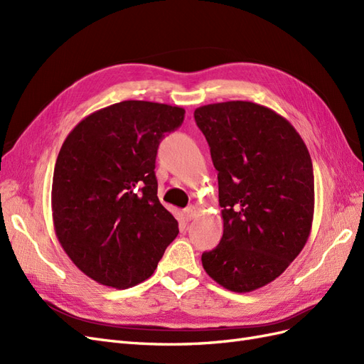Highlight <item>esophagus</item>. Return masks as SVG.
Instances as JSON below:
<instances>
[{
  "label": "esophagus",
  "mask_w": 364,
  "mask_h": 364,
  "mask_svg": "<svg viewBox=\"0 0 364 364\" xmlns=\"http://www.w3.org/2000/svg\"><path fill=\"white\" fill-rule=\"evenodd\" d=\"M197 213H199V209H197L194 205L185 208V218L186 220H193L197 215Z\"/></svg>",
  "instance_id": "obj_1"
}]
</instances>
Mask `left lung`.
<instances>
[{"label":"left lung","instance_id":"1","mask_svg":"<svg viewBox=\"0 0 364 364\" xmlns=\"http://www.w3.org/2000/svg\"><path fill=\"white\" fill-rule=\"evenodd\" d=\"M218 171L223 237L203 252L222 287L249 293L277 279L311 232L314 174L304 139L287 119L252 102L197 107Z\"/></svg>","mask_w":364,"mask_h":364}]
</instances>
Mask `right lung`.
I'll list each match as a JSON object with an SVG mask.
<instances>
[{
    "instance_id": "right-lung-1",
    "label": "right lung",
    "mask_w": 364,
    "mask_h": 364,
    "mask_svg": "<svg viewBox=\"0 0 364 364\" xmlns=\"http://www.w3.org/2000/svg\"><path fill=\"white\" fill-rule=\"evenodd\" d=\"M179 106L127 100L83 118L63 141L51 209L60 246L86 277L114 289L150 278L178 237L158 199L156 153Z\"/></svg>"
}]
</instances>
